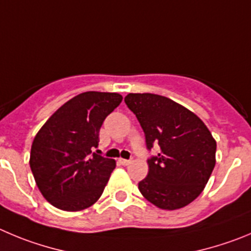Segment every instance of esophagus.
<instances>
[{"instance_id": "1", "label": "esophagus", "mask_w": 251, "mask_h": 251, "mask_svg": "<svg viewBox=\"0 0 251 251\" xmlns=\"http://www.w3.org/2000/svg\"><path fill=\"white\" fill-rule=\"evenodd\" d=\"M119 162H120V165L123 166H127L131 163V160H125V158H119Z\"/></svg>"}]
</instances>
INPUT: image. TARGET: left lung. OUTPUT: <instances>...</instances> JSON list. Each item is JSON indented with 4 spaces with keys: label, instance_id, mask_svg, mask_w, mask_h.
Here are the masks:
<instances>
[{
    "label": "left lung",
    "instance_id": "left-lung-1",
    "mask_svg": "<svg viewBox=\"0 0 251 251\" xmlns=\"http://www.w3.org/2000/svg\"><path fill=\"white\" fill-rule=\"evenodd\" d=\"M125 102L144 130L147 149L160 146L147 161L140 192L161 209L186 207L202 193L215 166L212 133L194 112L162 95L127 94Z\"/></svg>",
    "mask_w": 251,
    "mask_h": 251
}]
</instances>
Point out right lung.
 Returning <instances> with one entry per match:
<instances>
[{
    "instance_id": "add662e5",
    "label": "right lung",
    "mask_w": 251,
    "mask_h": 251,
    "mask_svg": "<svg viewBox=\"0 0 251 251\" xmlns=\"http://www.w3.org/2000/svg\"><path fill=\"white\" fill-rule=\"evenodd\" d=\"M118 93L86 91L59 107L36 135L29 166L43 197L55 208L78 212L100 198L116 162L94 150Z\"/></svg>"
}]
</instances>
